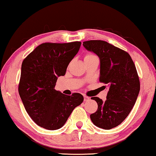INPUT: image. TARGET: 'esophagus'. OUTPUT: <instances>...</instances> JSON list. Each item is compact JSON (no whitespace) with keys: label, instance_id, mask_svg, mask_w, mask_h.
Wrapping results in <instances>:
<instances>
[{"label":"esophagus","instance_id":"1","mask_svg":"<svg viewBox=\"0 0 156 156\" xmlns=\"http://www.w3.org/2000/svg\"><path fill=\"white\" fill-rule=\"evenodd\" d=\"M90 100V98L88 97L87 96H85V95H84V101H88Z\"/></svg>","mask_w":156,"mask_h":156}]
</instances>
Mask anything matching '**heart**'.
<instances>
[{
	"label": "heart",
	"mask_w": 156,
	"mask_h": 156,
	"mask_svg": "<svg viewBox=\"0 0 156 156\" xmlns=\"http://www.w3.org/2000/svg\"><path fill=\"white\" fill-rule=\"evenodd\" d=\"M93 57H95V56H94L93 55H91V54H87V55H86L85 56L84 59H90V58H93Z\"/></svg>",
	"instance_id": "obj_1"
}]
</instances>
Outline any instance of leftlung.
Here are the masks:
<instances>
[{
    "label": "left lung",
    "mask_w": 156,
    "mask_h": 156,
    "mask_svg": "<svg viewBox=\"0 0 156 156\" xmlns=\"http://www.w3.org/2000/svg\"><path fill=\"white\" fill-rule=\"evenodd\" d=\"M83 45L99 57V81L107 85L108 90L105 101L97 97L91 98L98 108L90 119L96 126L111 129L127 117L135 104L140 90L137 71L128 53L107 42L88 41Z\"/></svg>",
    "instance_id": "1"
}]
</instances>
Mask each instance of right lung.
Returning <instances> with one entry per match:
<instances>
[{"label": "right lung", "mask_w": 156, "mask_h": 156, "mask_svg": "<svg viewBox=\"0 0 156 156\" xmlns=\"http://www.w3.org/2000/svg\"><path fill=\"white\" fill-rule=\"evenodd\" d=\"M81 42L42 43L24 59L19 94L28 114L38 126L55 130L63 126L83 101L80 93L71 96L55 89L58 77L77 54Z\"/></svg>", "instance_id": "right-lung-1"}]
</instances>
